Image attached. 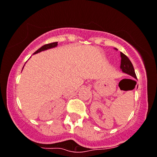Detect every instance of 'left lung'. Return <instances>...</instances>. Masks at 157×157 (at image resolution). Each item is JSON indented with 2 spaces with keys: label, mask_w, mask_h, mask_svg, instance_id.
Masks as SVG:
<instances>
[{
  "label": "left lung",
  "mask_w": 157,
  "mask_h": 157,
  "mask_svg": "<svg viewBox=\"0 0 157 157\" xmlns=\"http://www.w3.org/2000/svg\"><path fill=\"white\" fill-rule=\"evenodd\" d=\"M120 57H121V64H120V68L123 73H126L128 75L132 76L134 78L137 79L136 74H135L134 67L132 64L131 61L128 57L123 52H120Z\"/></svg>",
  "instance_id": "left-lung-1"
}]
</instances>
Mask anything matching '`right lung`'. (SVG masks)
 <instances>
[{
	"label": "right lung",
	"mask_w": 157,
	"mask_h": 157,
	"mask_svg": "<svg viewBox=\"0 0 157 157\" xmlns=\"http://www.w3.org/2000/svg\"><path fill=\"white\" fill-rule=\"evenodd\" d=\"M58 45V42H54V43H51V44H46V45H44L43 47H41L40 48L37 49L34 54L36 53H38V52H41V51H44V50H47L48 49H51V48H53V47H57Z\"/></svg>",
	"instance_id": "add662e5"
}]
</instances>
